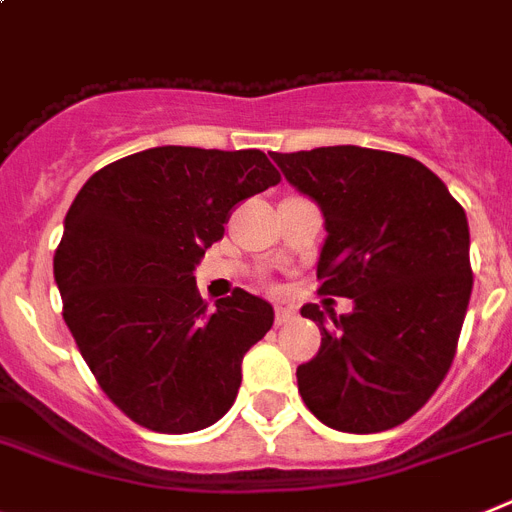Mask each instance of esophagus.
Masks as SVG:
<instances>
[{
    "mask_svg": "<svg viewBox=\"0 0 512 512\" xmlns=\"http://www.w3.org/2000/svg\"><path fill=\"white\" fill-rule=\"evenodd\" d=\"M292 316H295V310L292 308H282V305H277V310H274V321H277V326L292 321Z\"/></svg>",
    "mask_w": 512,
    "mask_h": 512,
    "instance_id": "esophagus-1",
    "label": "esophagus"
}]
</instances>
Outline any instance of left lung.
Returning a JSON list of instances; mask_svg holds the SVG:
<instances>
[{"label": "left lung", "mask_w": 512, "mask_h": 512, "mask_svg": "<svg viewBox=\"0 0 512 512\" xmlns=\"http://www.w3.org/2000/svg\"><path fill=\"white\" fill-rule=\"evenodd\" d=\"M282 176L321 207L323 295L352 298L331 323L318 305L321 349L298 368L305 406L355 435L401 425L427 404L456 355L471 298L464 207L414 157L355 144L272 152Z\"/></svg>", "instance_id": "1"}]
</instances>
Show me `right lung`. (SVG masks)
Returning <instances> with one entry per match:
<instances>
[{
    "mask_svg": "<svg viewBox=\"0 0 512 512\" xmlns=\"http://www.w3.org/2000/svg\"><path fill=\"white\" fill-rule=\"evenodd\" d=\"M274 183L261 150L168 144L100 168L74 196L54 256L64 321L137 425L183 435L233 406L240 362L274 308L238 287L209 310L194 269L235 204Z\"/></svg>",
    "mask_w": 512,
    "mask_h": 512,
    "instance_id": "1",
    "label": "right lung"
}]
</instances>
